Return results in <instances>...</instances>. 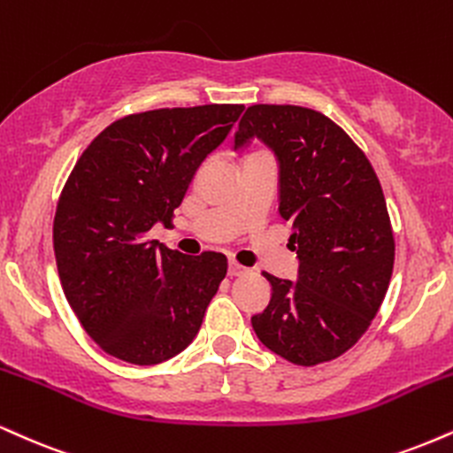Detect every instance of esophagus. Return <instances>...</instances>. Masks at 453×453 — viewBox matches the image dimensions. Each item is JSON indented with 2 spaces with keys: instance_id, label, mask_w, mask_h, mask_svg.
Instances as JSON below:
<instances>
[{
  "instance_id": "esophagus-1",
  "label": "esophagus",
  "mask_w": 453,
  "mask_h": 453,
  "mask_svg": "<svg viewBox=\"0 0 453 453\" xmlns=\"http://www.w3.org/2000/svg\"><path fill=\"white\" fill-rule=\"evenodd\" d=\"M247 268H242L241 264H236V261H230V265H227V274L230 276H241V274H247Z\"/></svg>"
}]
</instances>
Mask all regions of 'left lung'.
<instances>
[{
    "label": "left lung",
    "instance_id": "left-lung-1",
    "mask_svg": "<svg viewBox=\"0 0 453 453\" xmlns=\"http://www.w3.org/2000/svg\"><path fill=\"white\" fill-rule=\"evenodd\" d=\"M250 139L279 160V212L293 223L299 259L297 282L264 272L272 297L250 323L288 363L334 361L361 340L390 285L395 236L382 185L361 147L314 109L249 107L234 150Z\"/></svg>",
    "mask_w": 453,
    "mask_h": 453
}]
</instances>
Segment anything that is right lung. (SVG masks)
I'll return each instance as SVG.
<instances>
[{
  "label": "right lung",
  "mask_w": 453,
  "mask_h": 453,
  "mask_svg": "<svg viewBox=\"0 0 453 453\" xmlns=\"http://www.w3.org/2000/svg\"><path fill=\"white\" fill-rule=\"evenodd\" d=\"M244 105L133 113L75 162L54 215V257L81 326L111 357L157 365L185 350L226 279V255H181L145 234L171 226L204 157Z\"/></svg>",
  "instance_id": "1"
}]
</instances>
